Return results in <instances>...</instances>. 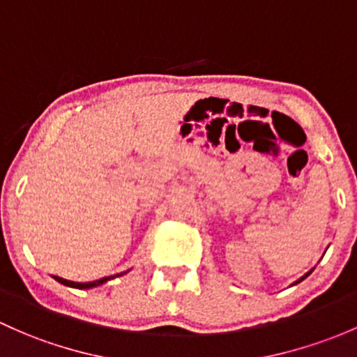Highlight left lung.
<instances>
[{
  "instance_id": "8db88e82",
  "label": "left lung",
  "mask_w": 357,
  "mask_h": 357,
  "mask_svg": "<svg viewBox=\"0 0 357 357\" xmlns=\"http://www.w3.org/2000/svg\"><path fill=\"white\" fill-rule=\"evenodd\" d=\"M310 273H311V272H307L305 277H301V279H299V280H298V282H301V280H305V279H306V277H307V275H310ZM298 282H296V284H298Z\"/></svg>"
}]
</instances>
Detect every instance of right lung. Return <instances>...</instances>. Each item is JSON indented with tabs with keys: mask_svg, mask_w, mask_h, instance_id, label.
Wrapping results in <instances>:
<instances>
[{
	"mask_svg": "<svg viewBox=\"0 0 357 357\" xmlns=\"http://www.w3.org/2000/svg\"><path fill=\"white\" fill-rule=\"evenodd\" d=\"M121 275V273H119ZM114 277L118 275H112V277H104V279H99V280H93V282H71V280H66V279H61V277H54L58 282L65 284V286H70V287H77V289H90V287H96V286H100V284L107 282V280L114 279Z\"/></svg>",
	"mask_w": 357,
	"mask_h": 357,
	"instance_id": "right-lung-1",
	"label": "right lung"
}]
</instances>
